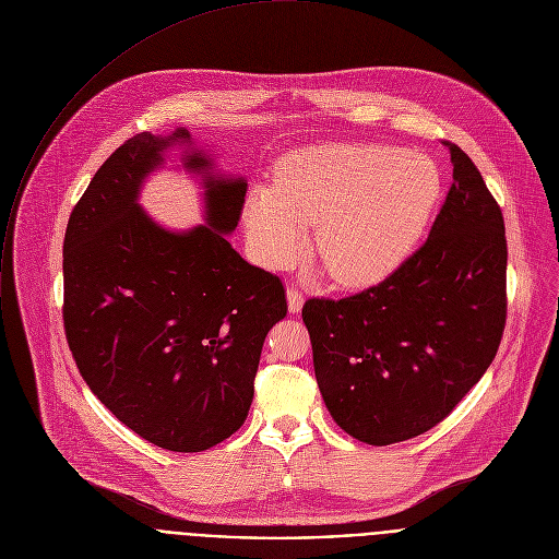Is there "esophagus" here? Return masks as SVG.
I'll return each instance as SVG.
<instances>
[{
	"instance_id": "34e87169",
	"label": "esophagus",
	"mask_w": 559,
	"mask_h": 559,
	"mask_svg": "<svg viewBox=\"0 0 559 559\" xmlns=\"http://www.w3.org/2000/svg\"><path fill=\"white\" fill-rule=\"evenodd\" d=\"M302 294L296 289V287H287V307H289V313H298L302 309Z\"/></svg>"
}]
</instances>
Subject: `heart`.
<instances>
[{
	"mask_svg": "<svg viewBox=\"0 0 559 559\" xmlns=\"http://www.w3.org/2000/svg\"><path fill=\"white\" fill-rule=\"evenodd\" d=\"M444 193L438 165L383 143H322L292 152L278 180L257 185L243 222L257 259L289 265L307 246L331 278L368 287L418 248Z\"/></svg>",
	"mask_w": 559,
	"mask_h": 559,
	"instance_id": "heart-1",
	"label": "heart"
}]
</instances>
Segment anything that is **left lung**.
<instances>
[{
	"mask_svg": "<svg viewBox=\"0 0 559 559\" xmlns=\"http://www.w3.org/2000/svg\"><path fill=\"white\" fill-rule=\"evenodd\" d=\"M447 145L453 185L427 241L379 285L302 307L324 405L372 447L442 423L486 374L506 329L503 213L468 154Z\"/></svg>",
	"mask_w": 559,
	"mask_h": 559,
	"instance_id": "obj_1",
	"label": "left lung"
}]
</instances>
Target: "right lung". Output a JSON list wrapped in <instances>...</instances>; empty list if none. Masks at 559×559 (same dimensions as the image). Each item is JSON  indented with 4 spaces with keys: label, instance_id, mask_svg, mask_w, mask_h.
I'll list each match as a JSON object with an SVG mask.
<instances>
[{
    "label": "right lung",
    "instance_id": "add662e5",
    "mask_svg": "<svg viewBox=\"0 0 559 559\" xmlns=\"http://www.w3.org/2000/svg\"><path fill=\"white\" fill-rule=\"evenodd\" d=\"M171 148L203 187L205 224L187 231L138 204ZM246 189L187 128L141 132L104 160L67 224L62 318L75 366L119 423L167 451H206L243 425L265 335L287 316L278 276L226 239Z\"/></svg>",
    "mask_w": 559,
    "mask_h": 559
}]
</instances>
